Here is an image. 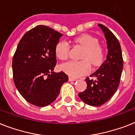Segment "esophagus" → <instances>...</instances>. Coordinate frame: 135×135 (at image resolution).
I'll return each mask as SVG.
<instances>
[{"label":"esophagus","mask_w":135,"mask_h":135,"mask_svg":"<svg viewBox=\"0 0 135 135\" xmlns=\"http://www.w3.org/2000/svg\"><path fill=\"white\" fill-rule=\"evenodd\" d=\"M77 80V79L75 78L71 77V76H69V81H75V80Z\"/></svg>","instance_id":"34e87169"}]
</instances>
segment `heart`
Segmentation results:
<instances>
[{"instance_id":"b5f03b06","label":"heart","mask_w":135,"mask_h":135,"mask_svg":"<svg viewBox=\"0 0 135 135\" xmlns=\"http://www.w3.org/2000/svg\"><path fill=\"white\" fill-rule=\"evenodd\" d=\"M75 42L85 47L81 61H69L62 64L61 69L72 77H80L89 72L90 63L94 66H99L104 59V50L98 44V39L88 34H83L75 39ZM70 46L65 40L57 43L55 52L60 60H65L69 57Z\"/></svg>"}]
</instances>
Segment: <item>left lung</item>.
Segmentation results:
<instances>
[{
  "label": "left lung",
  "instance_id": "8db88e82",
  "mask_svg": "<svg viewBox=\"0 0 135 135\" xmlns=\"http://www.w3.org/2000/svg\"><path fill=\"white\" fill-rule=\"evenodd\" d=\"M98 26L107 40L108 53L107 59L96 72L90 75L95 80L86 78V89L78 96L89 105L98 107L106 103L119 87L123 66L122 51L119 40L107 27Z\"/></svg>",
  "mask_w": 135,
  "mask_h": 135
}]
</instances>
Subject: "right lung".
<instances>
[{"label": "right lung", "mask_w": 135, "mask_h": 135, "mask_svg": "<svg viewBox=\"0 0 135 135\" xmlns=\"http://www.w3.org/2000/svg\"><path fill=\"white\" fill-rule=\"evenodd\" d=\"M62 36L50 27L37 26L23 36L13 56L14 85L26 101L37 107L52 103L69 80L63 71H53L55 48Z\"/></svg>", "instance_id": "right-lung-1"}]
</instances>
